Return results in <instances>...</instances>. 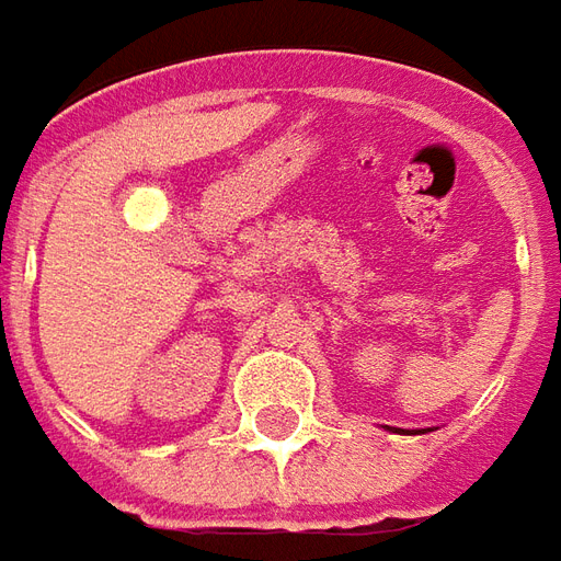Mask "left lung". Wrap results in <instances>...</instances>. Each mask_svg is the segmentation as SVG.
<instances>
[{"mask_svg": "<svg viewBox=\"0 0 561 561\" xmlns=\"http://www.w3.org/2000/svg\"><path fill=\"white\" fill-rule=\"evenodd\" d=\"M388 430H393V433H409V435L421 433V430H400V426H388Z\"/></svg>", "mask_w": 561, "mask_h": 561, "instance_id": "obj_1", "label": "left lung"}]
</instances>
